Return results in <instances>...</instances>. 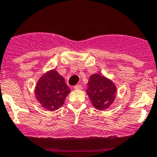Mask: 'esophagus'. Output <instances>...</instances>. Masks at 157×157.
I'll return each mask as SVG.
<instances>
[{
  "instance_id": "obj_1",
  "label": "esophagus",
  "mask_w": 157,
  "mask_h": 157,
  "mask_svg": "<svg viewBox=\"0 0 157 157\" xmlns=\"http://www.w3.org/2000/svg\"><path fill=\"white\" fill-rule=\"evenodd\" d=\"M82 88V85H76L74 86V89H76V90H80Z\"/></svg>"
}]
</instances>
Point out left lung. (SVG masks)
<instances>
[{
  "mask_svg": "<svg viewBox=\"0 0 157 157\" xmlns=\"http://www.w3.org/2000/svg\"><path fill=\"white\" fill-rule=\"evenodd\" d=\"M86 92L93 106L104 111L109 108L115 100L117 87L111 79L94 74L89 77Z\"/></svg>",
  "mask_w": 157,
  "mask_h": 157,
  "instance_id": "left-lung-1",
  "label": "left lung"
}]
</instances>
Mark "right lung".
Wrapping results in <instances>:
<instances>
[{
  "label": "right lung",
  "mask_w": 157,
  "mask_h": 157,
  "mask_svg": "<svg viewBox=\"0 0 157 157\" xmlns=\"http://www.w3.org/2000/svg\"><path fill=\"white\" fill-rule=\"evenodd\" d=\"M70 91L64 78L56 70L52 69L39 78L36 85L35 95L43 108L53 111L63 106Z\"/></svg>",
  "instance_id": "right-lung-1"
}]
</instances>
